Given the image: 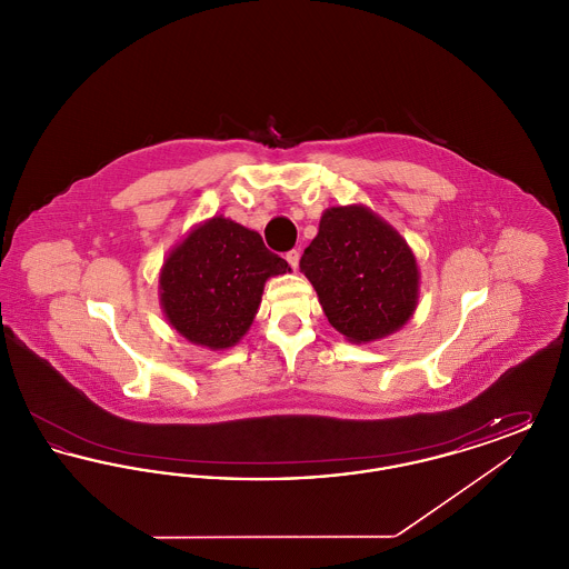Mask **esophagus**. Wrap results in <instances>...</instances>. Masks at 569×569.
I'll use <instances>...</instances> for the list:
<instances>
[{
	"label": "esophagus",
	"instance_id": "34e87169",
	"mask_svg": "<svg viewBox=\"0 0 569 569\" xmlns=\"http://www.w3.org/2000/svg\"><path fill=\"white\" fill-rule=\"evenodd\" d=\"M286 260H288V264H290V267L297 271L300 253H298L297 249H292V251H288V253H286Z\"/></svg>",
	"mask_w": 569,
	"mask_h": 569
}]
</instances>
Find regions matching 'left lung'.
<instances>
[{
  "mask_svg": "<svg viewBox=\"0 0 569 569\" xmlns=\"http://www.w3.org/2000/svg\"><path fill=\"white\" fill-rule=\"evenodd\" d=\"M328 322L352 343L378 341L407 325L420 272L406 239L362 204L330 207L300 258Z\"/></svg>",
  "mask_w": 569,
  "mask_h": 569,
  "instance_id": "8db88e82",
  "label": "left lung"
}]
</instances>
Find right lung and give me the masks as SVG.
Wrapping results in <instances>:
<instances>
[{
	"label": "right lung",
	"mask_w": 569,
	"mask_h": 569,
	"mask_svg": "<svg viewBox=\"0 0 569 569\" xmlns=\"http://www.w3.org/2000/svg\"><path fill=\"white\" fill-rule=\"evenodd\" d=\"M283 272H290L288 262L269 251L258 232L211 217L163 260V316L196 346L232 348L253 322L267 279Z\"/></svg>",
	"instance_id": "add662e5"
}]
</instances>
